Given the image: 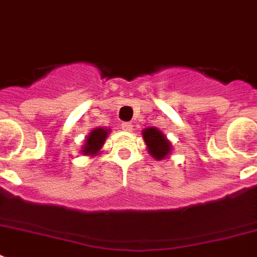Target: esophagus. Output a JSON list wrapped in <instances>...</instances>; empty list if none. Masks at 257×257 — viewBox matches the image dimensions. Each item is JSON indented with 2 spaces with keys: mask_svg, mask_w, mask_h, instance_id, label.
Instances as JSON below:
<instances>
[{
  "mask_svg": "<svg viewBox=\"0 0 257 257\" xmlns=\"http://www.w3.org/2000/svg\"><path fill=\"white\" fill-rule=\"evenodd\" d=\"M120 126H121V129H122V131H126V132L132 131V124H131V122H122Z\"/></svg>",
  "mask_w": 257,
  "mask_h": 257,
  "instance_id": "34e87169",
  "label": "esophagus"
}]
</instances>
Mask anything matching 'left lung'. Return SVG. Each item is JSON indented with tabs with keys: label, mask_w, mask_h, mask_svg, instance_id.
<instances>
[{
	"label": "left lung",
	"mask_w": 257,
	"mask_h": 257,
	"mask_svg": "<svg viewBox=\"0 0 257 257\" xmlns=\"http://www.w3.org/2000/svg\"><path fill=\"white\" fill-rule=\"evenodd\" d=\"M145 144L148 145L149 153L157 160H163L171 152V143H169L163 133L156 128H147L143 132Z\"/></svg>",
	"instance_id": "1"
}]
</instances>
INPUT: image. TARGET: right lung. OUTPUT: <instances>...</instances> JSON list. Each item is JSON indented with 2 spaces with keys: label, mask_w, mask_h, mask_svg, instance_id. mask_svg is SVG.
I'll use <instances>...</instances> for the list:
<instances>
[{
  "label": "right lung",
  "mask_w": 257,
  "mask_h": 257,
  "mask_svg": "<svg viewBox=\"0 0 257 257\" xmlns=\"http://www.w3.org/2000/svg\"><path fill=\"white\" fill-rule=\"evenodd\" d=\"M108 132L104 128H97L90 132V135L86 139L85 145L82 147V153L84 155H96L104 145L105 139L108 137Z\"/></svg>",
  "instance_id": "obj_1"
}]
</instances>
